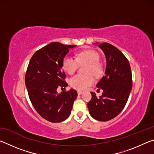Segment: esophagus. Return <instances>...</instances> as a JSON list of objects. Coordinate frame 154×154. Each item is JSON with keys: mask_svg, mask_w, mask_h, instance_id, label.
Masks as SVG:
<instances>
[{"mask_svg": "<svg viewBox=\"0 0 154 154\" xmlns=\"http://www.w3.org/2000/svg\"><path fill=\"white\" fill-rule=\"evenodd\" d=\"M83 93V92H82V91H77V94H78V95H81V94H82Z\"/></svg>", "mask_w": 154, "mask_h": 154, "instance_id": "1", "label": "esophagus"}]
</instances>
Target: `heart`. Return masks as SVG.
<instances>
[{
	"mask_svg": "<svg viewBox=\"0 0 154 154\" xmlns=\"http://www.w3.org/2000/svg\"><path fill=\"white\" fill-rule=\"evenodd\" d=\"M100 56L98 52L94 50H85L77 54L75 59L69 55L64 56L62 60V67L69 75L73 74L79 64H87L85 72L86 75L77 74L71 78L70 85L76 90H85L93 83L94 79L92 75L98 77L102 72V68L99 61Z\"/></svg>",
	"mask_w": 154,
	"mask_h": 154,
	"instance_id": "1",
	"label": "heart"
}]
</instances>
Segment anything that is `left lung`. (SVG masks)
Here are the masks:
<instances>
[{
  "mask_svg": "<svg viewBox=\"0 0 154 154\" xmlns=\"http://www.w3.org/2000/svg\"><path fill=\"white\" fill-rule=\"evenodd\" d=\"M105 55V75L96 87L102 89V96L97 98L91 92L92 99L88 103L89 113L98 121L106 122L123 110L132 87L131 69L128 59L121 51L108 43H95Z\"/></svg>",
  "mask_w": 154,
  "mask_h": 154,
  "instance_id": "1",
  "label": "left lung"
}]
</instances>
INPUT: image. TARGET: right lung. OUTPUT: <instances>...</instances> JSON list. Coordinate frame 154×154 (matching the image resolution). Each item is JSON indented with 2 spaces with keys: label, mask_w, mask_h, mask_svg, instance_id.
<instances>
[{
  "label": "right lung",
  "mask_w": 154,
  "mask_h": 154,
  "mask_svg": "<svg viewBox=\"0 0 154 154\" xmlns=\"http://www.w3.org/2000/svg\"><path fill=\"white\" fill-rule=\"evenodd\" d=\"M76 45L54 42L36 51L26 72L25 84L34 108L49 122L58 123L69 118L77 93L73 89L57 92L58 86L66 87L62 60L69 49Z\"/></svg>",
  "instance_id": "1"
}]
</instances>
